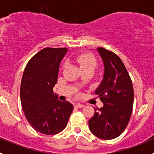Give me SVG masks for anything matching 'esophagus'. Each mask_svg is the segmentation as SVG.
Segmentation results:
<instances>
[{
    "label": "esophagus",
    "instance_id": "obj_1",
    "mask_svg": "<svg viewBox=\"0 0 154 154\" xmlns=\"http://www.w3.org/2000/svg\"><path fill=\"white\" fill-rule=\"evenodd\" d=\"M75 106H77V107H78V108H83V107L84 106V105H83V104H81V103H76Z\"/></svg>",
    "mask_w": 154,
    "mask_h": 154
}]
</instances>
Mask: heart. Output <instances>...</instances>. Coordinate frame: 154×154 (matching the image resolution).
Here are the masks:
<instances>
[{
	"label": "heart",
	"mask_w": 154,
	"mask_h": 154,
	"mask_svg": "<svg viewBox=\"0 0 154 154\" xmlns=\"http://www.w3.org/2000/svg\"><path fill=\"white\" fill-rule=\"evenodd\" d=\"M74 61L80 65L83 71H94L97 66V61L91 54H82L74 58Z\"/></svg>",
	"instance_id": "b5f03b06"
}]
</instances>
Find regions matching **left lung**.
I'll use <instances>...</instances> for the list:
<instances>
[{"label": "left lung", "mask_w": 154, "mask_h": 154, "mask_svg": "<svg viewBox=\"0 0 154 154\" xmlns=\"http://www.w3.org/2000/svg\"><path fill=\"white\" fill-rule=\"evenodd\" d=\"M97 51L104 65V75L95 94H98L103 106L94 109L88 126L94 136L109 140L120 136L128 125L134 91L131 78L120 57L103 48H97Z\"/></svg>", "instance_id": "1"}]
</instances>
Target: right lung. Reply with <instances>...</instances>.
Listing matches in <instances>:
<instances>
[{
    "label": "right lung",
    "instance_id": "right-lung-1",
    "mask_svg": "<svg viewBox=\"0 0 154 154\" xmlns=\"http://www.w3.org/2000/svg\"><path fill=\"white\" fill-rule=\"evenodd\" d=\"M67 48H45L33 56L24 68L21 103L25 117L35 130L55 135L66 128L74 106L54 94L59 67Z\"/></svg>",
    "mask_w": 154,
    "mask_h": 154
}]
</instances>
